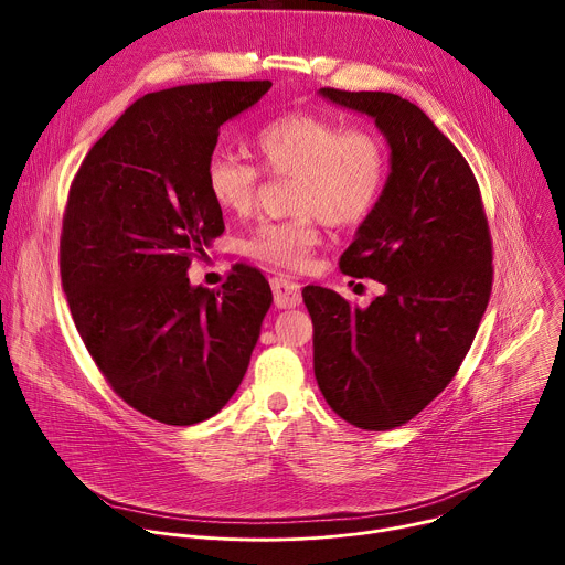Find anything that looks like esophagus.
<instances>
[{"instance_id": "esophagus-1", "label": "esophagus", "mask_w": 565, "mask_h": 565, "mask_svg": "<svg viewBox=\"0 0 565 565\" xmlns=\"http://www.w3.org/2000/svg\"><path fill=\"white\" fill-rule=\"evenodd\" d=\"M273 295H275V306L277 308H295L301 303V290L299 284H295L288 277H275L270 281Z\"/></svg>"}]
</instances>
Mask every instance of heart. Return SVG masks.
Listing matches in <instances>:
<instances>
[{"label":"heart","mask_w":565,"mask_h":565,"mask_svg":"<svg viewBox=\"0 0 565 565\" xmlns=\"http://www.w3.org/2000/svg\"><path fill=\"white\" fill-rule=\"evenodd\" d=\"M262 166L273 174L297 177L295 210L286 221H264L248 238L255 259L303 270L319 244L317 218L351 225L371 214L386 181V149L377 134L317 116L290 111L268 120L255 136ZM262 172L250 160L214 151L205 163L212 201L230 214H248L257 201Z\"/></svg>","instance_id":"1"}]
</instances>
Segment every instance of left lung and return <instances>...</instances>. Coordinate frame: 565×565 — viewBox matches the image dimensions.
<instances>
[{"label":"left lung","mask_w":565,"mask_h":565,"mask_svg":"<svg viewBox=\"0 0 565 565\" xmlns=\"http://www.w3.org/2000/svg\"><path fill=\"white\" fill-rule=\"evenodd\" d=\"M369 116L388 145L380 201L340 259L384 284L366 308L306 286L321 395L347 423L384 431L409 423L451 382L492 292V241L462 153L409 100L384 92L319 89Z\"/></svg>","instance_id":"1"}]
</instances>
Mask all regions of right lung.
<instances>
[{"mask_svg": "<svg viewBox=\"0 0 565 565\" xmlns=\"http://www.w3.org/2000/svg\"><path fill=\"white\" fill-rule=\"evenodd\" d=\"M270 79H221L138 98L79 166L60 241L75 329L114 391L151 420L190 427L244 380L273 303L264 275L236 266L223 290L192 286V259L223 234L205 163L223 122Z\"/></svg>", "mask_w": 565, "mask_h": 565, "instance_id": "1", "label": "right lung"}]
</instances>
